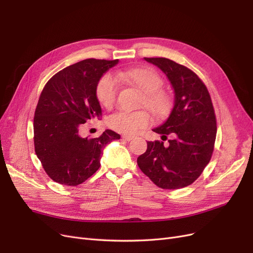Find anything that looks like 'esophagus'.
Segmentation results:
<instances>
[{"instance_id":"34e87169","label":"esophagus","mask_w":253,"mask_h":253,"mask_svg":"<svg viewBox=\"0 0 253 253\" xmlns=\"http://www.w3.org/2000/svg\"><path fill=\"white\" fill-rule=\"evenodd\" d=\"M133 137H134V136H132V135H123V138H124L125 140H127V141L132 140Z\"/></svg>"}]
</instances>
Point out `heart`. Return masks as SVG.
<instances>
[{"label":"heart","mask_w":253,"mask_h":253,"mask_svg":"<svg viewBox=\"0 0 253 253\" xmlns=\"http://www.w3.org/2000/svg\"><path fill=\"white\" fill-rule=\"evenodd\" d=\"M118 81L126 83L141 91L140 105H145L155 115L163 116L170 106V96L163 90L161 75L151 68H132L116 72ZM112 74L102 75L96 85V97L105 108H112L116 102L118 82ZM151 122L147 111L124 112L119 111L107 119V125L113 130L124 134H134L138 130L147 127Z\"/></svg>","instance_id":"b5f03b06"}]
</instances>
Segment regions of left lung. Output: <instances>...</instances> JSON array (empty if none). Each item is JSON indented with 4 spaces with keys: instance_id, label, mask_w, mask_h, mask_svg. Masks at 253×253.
<instances>
[{
    "instance_id": "obj_1",
    "label": "left lung",
    "mask_w": 253,
    "mask_h": 253,
    "mask_svg": "<svg viewBox=\"0 0 253 253\" xmlns=\"http://www.w3.org/2000/svg\"><path fill=\"white\" fill-rule=\"evenodd\" d=\"M169 80L174 103L169 119L153 129L163 141H148L137 158L140 170L162 189L192 184L210 162L216 139V117L206 84L192 70L167 58H145Z\"/></svg>"
}]
</instances>
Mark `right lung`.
I'll return each mask as SVG.
<instances>
[{"instance_id": "right-lung-1", "label": "right lung", "mask_w": 253, "mask_h": 253, "mask_svg": "<svg viewBox=\"0 0 253 253\" xmlns=\"http://www.w3.org/2000/svg\"><path fill=\"white\" fill-rule=\"evenodd\" d=\"M119 60L86 59L54 74L43 87L34 117V146L48 177L78 186L100 168L104 147L120 134L106 129L98 137L80 135L81 125L102 115L96 85Z\"/></svg>"}]
</instances>
